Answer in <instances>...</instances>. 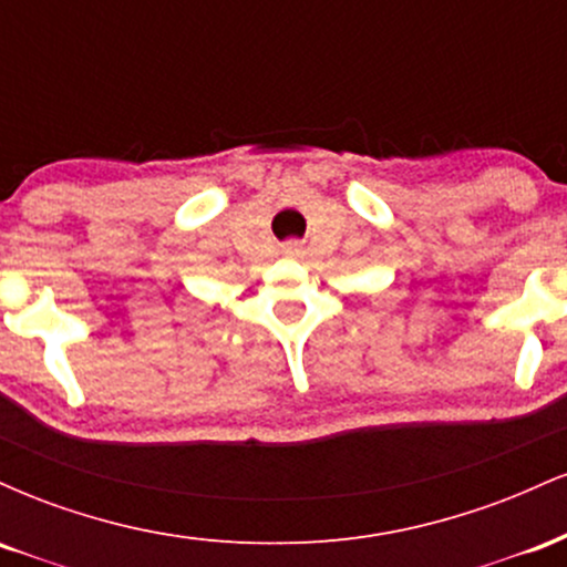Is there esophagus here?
I'll return each mask as SVG.
<instances>
[{
    "label": "esophagus",
    "instance_id": "obj_1",
    "mask_svg": "<svg viewBox=\"0 0 567 567\" xmlns=\"http://www.w3.org/2000/svg\"><path fill=\"white\" fill-rule=\"evenodd\" d=\"M292 247H296V245H290V247H288V250H292Z\"/></svg>",
    "mask_w": 567,
    "mask_h": 567
}]
</instances>
